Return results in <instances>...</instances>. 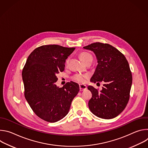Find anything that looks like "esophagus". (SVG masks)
<instances>
[{
  "label": "esophagus",
  "mask_w": 148,
  "mask_h": 148,
  "mask_svg": "<svg viewBox=\"0 0 148 148\" xmlns=\"http://www.w3.org/2000/svg\"><path fill=\"white\" fill-rule=\"evenodd\" d=\"M87 89V86L86 85H83V84H79V90L80 91H84Z\"/></svg>",
  "instance_id": "obj_1"
}]
</instances>
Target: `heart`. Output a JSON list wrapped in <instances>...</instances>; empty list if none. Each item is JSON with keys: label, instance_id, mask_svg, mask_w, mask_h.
<instances>
[{"label": "heart", "instance_id": "1", "mask_svg": "<svg viewBox=\"0 0 148 148\" xmlns=\"http://www.w3.org/2000/svg\"><path fill=\"white\" fill-rule=\"evenodd\" d=\"M80 58L84 62H86L89 60H92V57L91 55L87 52H82L79 54ZM69 58L67 60L66 62L68 63L69 62ZM88 77V74H75L73 76L74 80L78 82H84L86 80V78Z\"/></svg>", "mask_w": 148, "mask_h": 148}]
</instances>
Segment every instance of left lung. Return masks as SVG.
Returning <instances> with one entry per match:
<instances>
[{
    "label": "left lung",
    "mask_w": 148,
    "mask_h": 148,
    "mask_svg": "<svg viewBox=\"0 0 148 148\" xmlns=\"http://www.w3.org/2000/svg\"><path fill=\"white\" fill-rule=\"evenodd\" d=\"M83 48L93 51L97 60L90 81L105 82L100 91L88 87L92 95L89 108L99 118L112 119L123 111L130 99L132 76L128 62L123 54L108 44L95 43Z\"/></svg>",
    "instance_id": "left-lung-1"
}]
</instances>
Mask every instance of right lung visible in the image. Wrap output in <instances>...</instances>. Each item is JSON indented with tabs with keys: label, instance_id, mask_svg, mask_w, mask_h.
I'll return each mask as SVG.
<instances>
[{
	"label": "right lung",
	"instance_id": "right-lung-1",
	"mask_svg": "<svg viewBox=\"0 0 148 148\" xmlns=\"http://www.w3.org/2000/svg\"><path fill=\"white\" fill-rule=\"evenodd\" d=\"M75 49L42 46L27 59L22 71L25 96L34 112L46 121L56 122L66 116L79 91L78 84L73 81L62 88L56 84V75L64 71L66 60Z\"/></svg>",
	"mask_w": 148,
	"mask_h": 148
}]
</instances>
